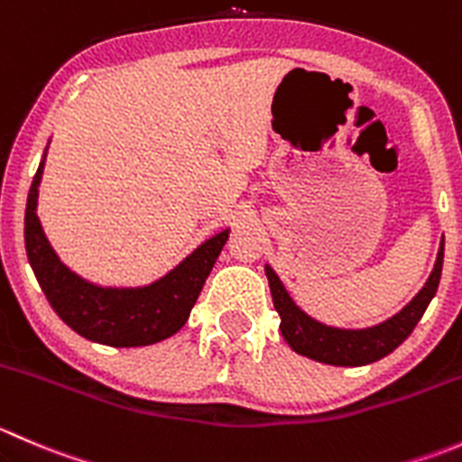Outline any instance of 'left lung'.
<instances>
[{
	"instance_id": "obj_1",
	"label": "left lung",
	"mask_w": 462,
	"mask_h": 462,
	"mask_svg": "<svg viewBox=\"0 0 462 462\" xmlns=\"http://www.w3.org/2000/svg\"><path fill=\"white\" fill-rule=\"evenodd\" d=\"M442 259H445V241H440L436 266H433L431 275H429L427 284L420 289V293L400 313L374 327H365V329H340V327H329L313 320L291 300L277 273L266 263L273 304L282 318V336L291 345V350L313 361H320V364L343 365V368L374 364V361L383 359L393 350H397L415 329L420 318L424 316L429 302L436 295L438 284H440Z\"/></svg>"
}]
</instances>
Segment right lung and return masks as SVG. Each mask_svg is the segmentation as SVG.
Here are the masks:
<instances>
[{
    "label": "right lung",
    "mask_w": 462,
    "mask_h": 462,
    "mask_svg": "<svg viewBox=\"0 0 462 462\" xmlns=\"http://www.w3.org/2000/svg\"><path fill=\"white\" fill-rule=\"evenodd\" d=\"M47 149L26 199L24 244L35 280L53 311L76 334L110 347H142L176 334L189 318L230 230L209 236L167 275L146 286L117 289L92 284L60 262L40 226L35 209Z\"/></svg>",
    "instance_id": "right-lung-1"
}]
</instances>
